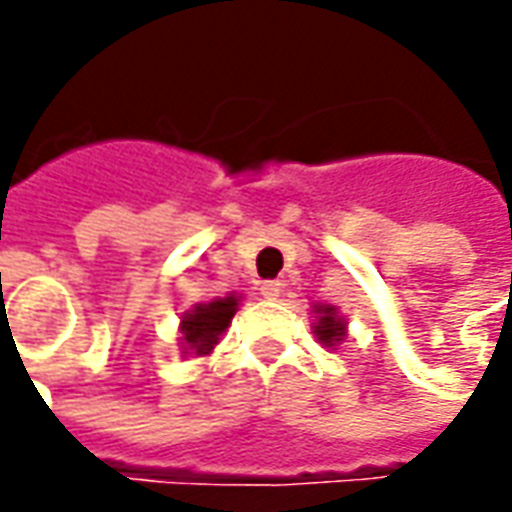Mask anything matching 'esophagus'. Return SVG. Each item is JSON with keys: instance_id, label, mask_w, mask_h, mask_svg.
Here are the masks:
<instances>
[{"instance_id": "34e87169", "label": "esophagus", "mask_w": 512, "mask_h": 512, "mask_svg": "<svg viewBox=\"0 0 512 512\" xmlns=\"http://www.w3.org/2000/svg\"><path fill=\"white\" fill-rule=\"evenodd\" d=\"M260 293H263V299H279V293H282V282L277 279H266V282H260Z\"/></svg>"}]
</instances>
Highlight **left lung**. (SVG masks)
<instances>
[{
	"label": "left lung",
	"instance_id": "8db88e82",
	"mask_svg": "<svg viewBox=\"0 0 512 512\" xmlns=\"http://www.w3.org/2000/svg\"><path fill=\"white\" fill-rule=\"evenodd\" d=\"M315 315H318V321H315V337H318V343L329 345L334 348L337 343H343L345 340V318L337 312V307L332 304H318L315 307Z\"/></svg>",
	"mask_w": 512,
	"mask_h": 512
}]
</instances>
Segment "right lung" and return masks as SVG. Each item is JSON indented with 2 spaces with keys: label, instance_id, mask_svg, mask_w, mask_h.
<instances>
[{
  "label": "right lung",
  "instance_id": "1",
  "mask_svg": "<svg viewBox=\"0 0 512 512\" xmlns=\"http://www.w3.org/2000/svg\"><path fill=\"white\" fill-rule=\"evenodd\" d=\"M238 301H241V296H224V299L194 304V310L186 312L180 321L183 354H211L213 345L219 343V337L227 332V326L233 321Z\"/></svg>",
  "mask_w": 512,
  "mask_h": 512
}]
</instances>
